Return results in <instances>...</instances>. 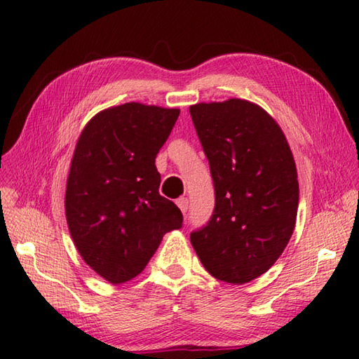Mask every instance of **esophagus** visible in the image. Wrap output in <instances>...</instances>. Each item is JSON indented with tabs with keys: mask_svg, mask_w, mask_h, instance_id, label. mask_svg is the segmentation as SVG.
Wrapping results in <instances>:
<instances>
[{
	"mask_svg": "<svg viewBox=\"0 0 359 359\" xmlns=\"http://www.w3.org/2000/svg\"><path fill=\"white\" fill-rule=\"evenodd\" d=\"M177 207L180 208V211L184 212V215H187L188 212V208H189V201L187 199V197H180V199H177Z\"/></svg>",
	"mask_w": 359,
	"mask_h": 359,
	"instance_id": "obj_1",
	"label": "esophagus"
}]
</instances>
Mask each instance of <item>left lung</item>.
Listing matches in <instances>:
<instances>
[{
    "mask_svg": "<svg viewBox=\"0 0 359 359\" xmlns=\"http://www.w3.org/2000/svg\"><path fill=\"white\" fill-rule=\"evenodd\" d=\"M208 158L215 210L191 234L205 269L245 284L278 261L292 238L299 185L284 133L261 106L241 98L189 108Z\"/></svg>",
    "mask_w": 359,
    "mask_h": 359,
    "instance_id": "left-lung-1",
    "label": "left lung"
}]
</instances>
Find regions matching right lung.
Listing matches in <instances>:
<instances>
[{"instance_id":"obj_1","label":"right lung","mask_w":359,"mask_h":359,"mask_svg":"<svg viewBox=\"0 0 359 359\" xmlns=\"http://www.w3.org/2000/svg\"><path fill=\"white\" fill-rule=\"evenodd\" d=\"M179 109L125 103L98 112L75 148L66 185L72 241L90 269L111 284L143 271L163 236L184 222L160 196L156 157Z\"/></svg>"}]
</instances>
